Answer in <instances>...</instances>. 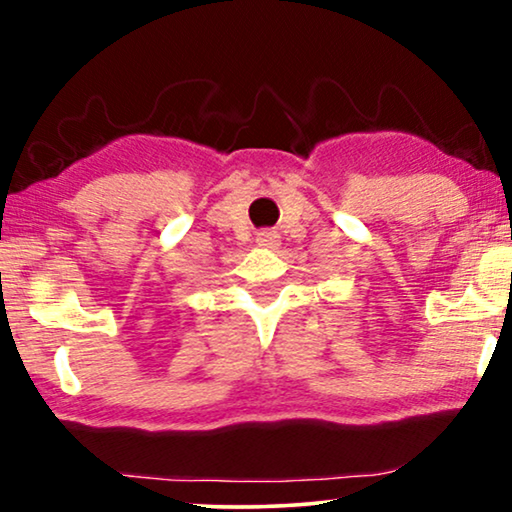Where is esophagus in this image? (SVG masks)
Returning <instances> with one entry per match:
<instances>
[{
	"label": "esophagus",
	"instance_id": "34e87169",
	"mask_svg": "<svg viewBox=\"0 0 512 512\" xmlns=\"http://www.w3.org/2000/svg\"><path fill=\"white\" fill-rule=\"evenodd\" d=\"M256 244L263 249H277L279 247V235L275 230H261V233L256 235Z\"/></svg>",
	"mask_w": 512,
	"mask_h": 512
}]
</instances>
